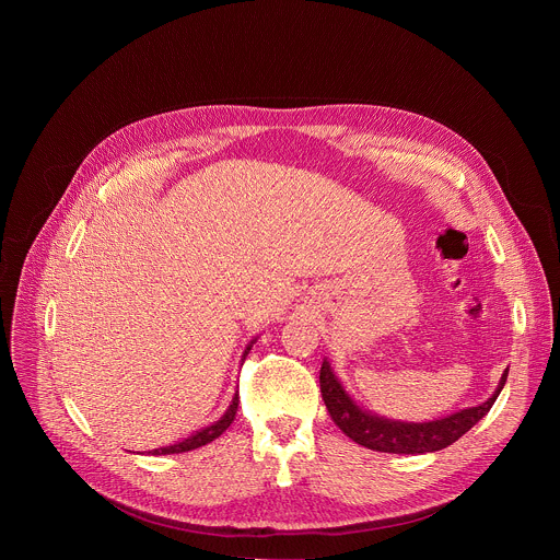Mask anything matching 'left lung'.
Masks as SVG:
<instances>
[{
	"instance_id": "8db88e82",
	"label": "left lung",
	"mask_w": 560,
	"mask_h": 560,
	"mask_svg": "<svg viewBox=\"0 0 560 560\" xmlns=\"http://www.w3.org/2000/svg\"><path fill=\"white\" fill-rule=\"evenodd\" d=\"M505 381H508V370L501 376L497 392L481 406L460 410L452 417L430 421V423H401V421L381 419L361 410L346 394L339 378L332 374L328 361H324L322 372H318V383H322L326 408L332 421L339 425V430L346 436H350L354 443L368 450L389 452V454H425V452H436L452 445L490 412Z\"/></svg>"
}]
</instances>
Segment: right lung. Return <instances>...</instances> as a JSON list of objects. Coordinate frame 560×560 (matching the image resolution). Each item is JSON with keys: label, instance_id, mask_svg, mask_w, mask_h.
<instances>
[{"label": "right lung", "instance_id": "add662e5", "mask_svg": "<svg viewBox=\"0 0 560 560\" xmlns=\"http://www.w3.org/2000/svg\"><path fill=\"white\" fill-rule=\"evenodd\" d=\"M248 350H250V346H248ZM248 350H246V354H248ZM246 354H244V357H246ZM236 408H238V394H234V398H232L230 408L225 410V415H223V417H221L217 423H212V425L203 428L201 432H197V434L188 436V439H186V441H182V443H175V445H168V447H159V450H152V454H182V452H188V450H197V447H201V445H206V443L214 441L217 436H221V434H223V432L230 428V423L234 421Z\"/></svg>", "mask_w": 560, "mask_h": 560}]
</instances>
